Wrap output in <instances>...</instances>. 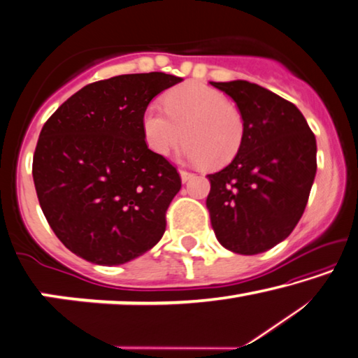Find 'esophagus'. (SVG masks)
I'll use <instances>...</instances> for the list:
<instances>
[{
  "mask_svg": "<svg viewBox=\"0 0 358 358\" xmlns=\"http://www.w3.org/2000/svg\"><path fill=\"white\" fill-rule=\"evenodd\" d=\"M180 177H181V181H183V183H186V181H189L191 178H194V173L186 172V170H180Z\"/></svg>",
  "mask_w": 358,
  "mask_h": 358,
  "instance_id": "esophagus-1",
  "label": "esophagus"
}]
</instances>
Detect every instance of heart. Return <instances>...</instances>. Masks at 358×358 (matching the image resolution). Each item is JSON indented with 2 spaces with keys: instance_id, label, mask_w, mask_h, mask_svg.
Here are the masks:
<instances>
[{
  "instance_id": "1",
  "label": "heart",
  "mask_w": 358,
  "mask_h": 358,
  "mask_svg": "<svg viewBox=\"0 0 358 358\" xmlns=\"http://www.w3.org/2000/svg\"><path fill=\"white\" fill-rule=\"evenodd\" d=\"M143 136L157 156H167L185 138L183 156L191 162L220 167L241 149L244 119L225 93L188 82L165 96V110L148 106L141 117Z\"/></svg>"
}]
</instances>
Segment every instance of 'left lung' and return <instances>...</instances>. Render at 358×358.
I'll use <instances>...</instances> for the list:
<instances>
[{
  "mask_svg": "<svg viewBox=\"0 0 358 358\" xmlns=\"http://www.w3.org/2000/svg\"><path fill=\"white\" fill-rule=\"evenodd\" d=\"M210 85L244 119L239 152L207 175L213 233L231 252H265L289 236L306 209L317 173L315 135L302 112L270 90L246 80Z\"/></svg>",
  "mask_w": 358,
  "mask_h": 358,
  "instance_id": "obj_1",
  "label": "left lung"
}]
</instances>
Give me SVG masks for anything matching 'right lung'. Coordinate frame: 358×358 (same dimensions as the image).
I'll use <instances>...</instances> for the list:
<instances>
[{"label":"right lung","mask_w":358,"mask_h":358,"mask_svg":"<svg viewBox=\"0 0 358 358\" xmlns=\"http://www.w3.org/2000/svg\"><path fill=\"white\" fill-rule=\"evenodd\" d=\"M180 82L164 72L99 80L43 125L31 167L36 196L52 231L78 257L120 265L161 241L181 178L148 148L141 117L154 96Z\"/></svg>","instance_id":"right-lung-1"}]
</instances>
